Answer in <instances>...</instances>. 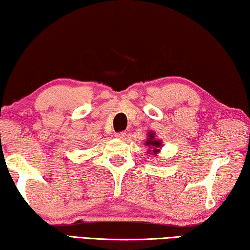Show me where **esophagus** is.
<instances>
[{
    "label": "esophagus",
    "mask_w": 250,
    "mask_h": 250,
    "mask_svg": "<svg viewBox=\"0 0 250 250\" xmlns=\"http://www.w3.org/2000/svg\"><path fill=\"white\" fill-rule=\"evenodd\" d=\"M126 136V132H118L115 134V137L117 138H124Z\"/></svg>",
    "instance_id": "34e87169"
}]
</instances>
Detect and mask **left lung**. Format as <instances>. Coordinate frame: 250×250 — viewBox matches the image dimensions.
<instances>
[{
  "instance_id": "left-lung-1",
  "label": "left lung",
  "mask_w": 250,
  "mask_h": 250,
  "mask_svg": "<svg viewBox=\"0 0 250 250\" xmlns=\"http://www.w3.org/2000/svg\"><path fill=\"white\" fill-rule=\"evenodd\" d=\"M146 145H147V146H151L152 151L154 152V154H155V153L159 151V149H156V148L157 147H161V141L154 140V134L149 133L148 134V140L146 142Z\"/></svg>"
}]
</instances>
